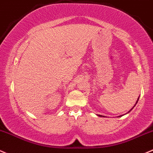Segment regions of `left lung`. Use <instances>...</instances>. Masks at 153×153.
Masks as SVG:
<instances>
[{
    "label": "left lung",
    "instance_id": "obj_1",
    "mask_svg": "<svg viewBox=\"0 0 153 153\" xmlns=\"http://www.w3.org/2000/svg\"><path fill=\"white\" fill-rule=\"evenodd\" d=\"M139 97H138V99H137V101H136V104H135V105H134V106H133V108H132L131 109V110H130V111H128V113H129V112H130V111H131L132 110V109H133V108H134V107H135V105H136V104H137V102H138V100H139ZM128 113H127V114H128ZM97 116H98V117H105V116H102V115H99V114H97ZM122 116H123V115H121V116H119V117H122Z\"/></svg>",
    "mask_w": 153,
    "mask_h": 153
}]
</instances>
